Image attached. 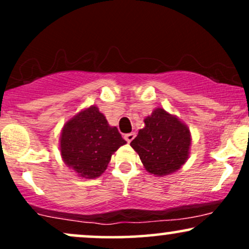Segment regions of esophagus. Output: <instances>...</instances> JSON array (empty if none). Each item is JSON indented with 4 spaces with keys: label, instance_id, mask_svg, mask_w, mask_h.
Listing matches in <instances>:
<instances>
[{
    "label": "esophagus",
    "instance_id": "34e87169",
    "mask_svg": "<svg viewBox=\"0 0 249 249\" xmlns=\"http://www.w3.org/2000/svg\"><path fill=\"white\" fill-rule=\"evenodd\" d=\"M134 137H136V133L134 132H131V133H126L124 136V138H125V141H126L127 142H131L134 139Z\"/></svg>",
    "mask_w": 249,
    "mask_h": 249
}]
</instances>
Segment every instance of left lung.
<instances>
[{"instance_id":"obj_1","label":"left lung","mask_w":249,"mask_h":249,"mask_svg":"<svg viewBox=\"0 0 249 249\" xmlns=\"http://www.w3.org/2000/svg\"><path fill=\"white\" fill-rule=\"evenodd\" d=\"M145 126L131 142L148 173L164 177L178 171L190 154L191 132L177 116L162 107L144 119Z\"/></svg>"}]
</instances>
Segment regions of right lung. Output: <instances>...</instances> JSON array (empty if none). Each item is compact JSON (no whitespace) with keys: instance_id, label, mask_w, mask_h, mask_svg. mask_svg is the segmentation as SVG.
<instances>
[{"instance_id":"obj_1","label":"right lung","mask_w":249,"mask_h":249,"mask_svg":"<svg viewBox=\"0 0 249 249\" xmlns=\"http://www.w3.org/2000/svg\"><path fill=\"white\" fill-rule=\"evenodd\" d=\"M126 144L116 126H110L96 105L84 108L62 128L59 148L63 161L79 177L93 179L107 170L111 156Z\"/></svg>"}]
</instances>
